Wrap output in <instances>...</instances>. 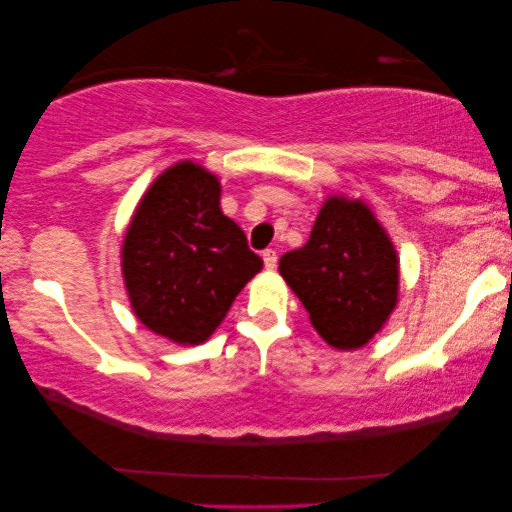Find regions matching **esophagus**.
Here are the masks:
<instances>
[{"instance_id":"obj_1","label":"esophagus","mask_w":512,"mask_h":512,"mask_svg":"<svg viewBox=\"0 0 512 512\" xmlns=\"http://www.w3.org/2000/svg\"><path fill=\"white\" fill-rule=\"evenodd\" d=\"M263 263H265V270H275L277 268V251L275 249H265L263 251Z\"/></svg>"}]
</instances>
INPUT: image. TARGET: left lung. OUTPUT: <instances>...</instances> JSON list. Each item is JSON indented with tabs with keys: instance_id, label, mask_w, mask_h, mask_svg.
Listing matches in <instances>:
<instances>
[{
	"instance_id": "left-lung-1",
	"label": "left lung",
	"mask_w": 512,
	"mask_h": 512,
	"mask_svg": "<svg viewBox=\"0 0 512 512\" xmlns=\"http://www.w3.org/2000/svg\"><path fill=\"white\" fill-rule=\"evenodd\" d=\"M279 275L335 349H359L382 331L398 300V256L363 200L331 195L305 247L279 258Z\"/></svg>"
}]
</instances>
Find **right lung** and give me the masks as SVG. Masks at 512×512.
Wrapping results in <instances>:
<instances>
[{
  "label": "right lung",
  "mask_w": 512,
  "mask_h": 512,
  "mask_svg": "<svg viewBox=\"0 0 512 512\" xmlns=\"http://www.w3.org/2000/svg\"><path fill=\"white\" fill-rule=\"evenodd\" d=\"M121 268L132 312L149 331L177 345H200L263 261L221 212L219 177L181 160L139 200Z\"/></svg>",
  "instance_id": "right-lung-1"
}]
</instances>
